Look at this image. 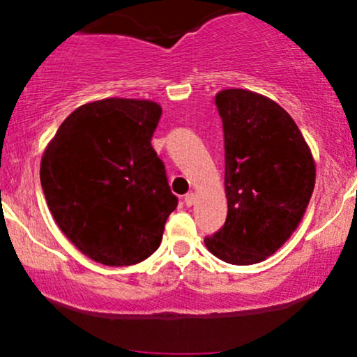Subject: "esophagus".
<instances>
[{
  "instance_id": "34e87169",
  "label": "esophagus",
  "mask_w": 357,
  "mask_h": 357,
  "mask_svg": "<svg viewBox=\"0 0 357 357\" xmlns=\"http://www.w3.org/2000/svg\"><path fill=\"white\" fill-rule=\"evenodd\" d=\"M195 203H196V195L195 192H188V195L184 196V204H186V206H192Z\"/></svg>"
}]
</instances>
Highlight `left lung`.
<instances>
[{"instance_id": "1", "label": "left lung", "mask_w": 357, "mask_h": 357, "mask_svg": "<svg viewBox=\"0 0 357 357\" xmlns=\"http://www.w3.org/2000/svg\"><path fill=\"white\" fill-rule=\"evenodd\" d=\"M215 102L223 122L228 215L204 245L228 264H258L301 223L314 191V159L294 119L273 100L228 89Z\"/></svg>"}]
</instances>
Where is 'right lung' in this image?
<instances>
[{
  "label": "right lung",
  "mask_w": 357,
  "mask_h": 357,
  "mask_svg": "<svg viewBox=\"0 0 357 357\" xmlns=\"http://www.w3.org/2000/svg\"><path fill=\"white\" fill-rule=\"evenodd\" d=\"M161 112L151 100L85 104L61 122L45 151L40 181L53 218L99 264L124 267L153 255L178 206L151 146Z\"/></svg>",
  "instance_id": "obj_1"
}]
</instances>
